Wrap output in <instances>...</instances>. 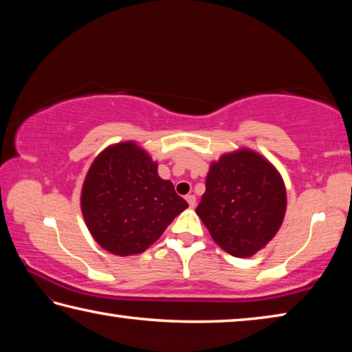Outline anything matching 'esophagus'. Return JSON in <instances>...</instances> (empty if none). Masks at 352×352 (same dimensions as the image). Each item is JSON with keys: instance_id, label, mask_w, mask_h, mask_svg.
Returning <instances> with one entry per match:
<instances>
[{"instance_id": "1", "label": "esophagus", "mask_w": 352, "mask_h": 352, "mask_svg": "<svg viewBox=\"0 0 352 352\" xmlns=\"http://www.w3.org/2000/svg\"><path fill=\"white\" fill-rule=\"evenodd\" d=\"M186 199H187V202H188L190 208H193V207L196 206V196H195V195H187Z\"/></svg>"}]
</instances>
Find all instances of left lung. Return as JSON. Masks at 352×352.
I'll return each mask as SVG.
<instances>
[{
	"label": "left lung",
	"instance_id": "8db88e82",
	"mask_svg": "<svg viewBox=\"0 0 352 352\" xmlns=\"http://www.w3.org/2000/svg\"><path fill=\"white\" fill-rule=\"evenodd\" d=\"M286 202L278 170L261 154L241 148L212 162L196 213L221 249L249 258L276 235Z\"/></svg>",
	"mask_w": 352,
	"mask_h": 352
}]
</instances>
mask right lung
I'll return each instance as SVG.
<instances>
[{
    "mask_svg": "<svg viewBox=\"0 0 352 352\" xmlns=\"http://www.w3.org/2000/svg\"><path fill=\"white\" fill-rule=\"evenodd\" d=\"M80 206L92 238L119 256L142 254L188 207L135 142L98 154L85 177Z\"/></svg>",
    "mask_w": 352,
    "mask_h": 352,
    "instance_id": "1",
    "label": "right lung"
}]
</instances>
